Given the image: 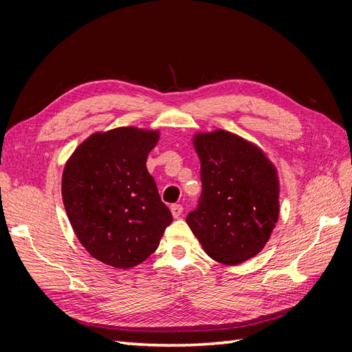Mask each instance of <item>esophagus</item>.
<instances>
[{
    "label": "esophagus",
    "mask_w": 352,
    "mask_h": 352,
    "mask_svg": "<svg viewBox=\"0 0 352 352\" xmlns=\"http://www.w3.org/2000/svg\"><path fill=\"white\" fill-rule=\"evenodd\" d=\"M170 210H172V214H173V217H175V219H179V217H180V214H182L184 207L180 206V204H173L172 207H170Z\"/></svg>",
    "instance_id": "34e87169"
}]
</instances>
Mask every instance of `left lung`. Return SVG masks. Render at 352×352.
<instances>
[{
  "mask_svg": "<svg viewBox=\"0 0 352 352\" xmlns=\"http://www.w3.org/2000/svg\"><path fill=\"white\" fill-rule=\"evenodd\" d=\"M202 192L186 216L212 260L239 264L267 243L279 217L276 170L257 146L226 131L198 133Z\"/></svg>",
  "mask_w": 352,
  "mask_h": 352,
  "instance_id": "obj_1",
  "label": "left lung"
}]
</instances>
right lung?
<instances>
[{
    "label": "right lung",
    "instance_id": "add662e5",
    "mask_svg": "<svg viewBox=\"0 0 352 352\" xmlns=\"http://www.w3.org/2000/svg\"><path fill=\"white\" fill-rule=\"evenodd\" d=\"M157 142L158 132L135 127L94 133L63 172V202L74 233L111 267L141 264L173 221L145 166Z\"/></svg>",
    "mask_w": 352,
    "mask_h": 352
}]
</instances>
